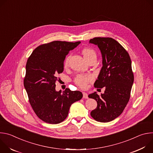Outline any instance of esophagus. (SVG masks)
Instances as JSON below:
<instances>
[{
	"instance_id": "1",
	"label": "esophagus",
	"mask_w": 153,
	"mask_h": 153,
	"mask_svg": "<svg viewBox=\"0 0 153 153\" xmlns=\"http://www.w3.org/2000/svg\"><path fill=\"white\" fill-rule=\"evenodd\" d=\"M83 97L85 99H88V94H87V93L83 92Z\"/></svg>"
}]
</instances>
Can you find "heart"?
I'll use <instances>...</instances> for the list:
<instances>
[{
  "instance_id": "obj_1",
  "label": "heart",
  "mask_w": 153,
  "mask_h": 153,
  "mask_svg": "<svg viewBox=\"0 0 153 153\" xmlns=\"http://www.w3.org/2000/svg\"><path fill=\"white\" fill-rule=\"evenodd\" d=\"M82 53L85 59L86 60L88 61L90 59L96 57V54L95 51L91 48H85L83 49L82 51ZM70 56H68L65 60L64 62V67L67 68L68 65L69 60H70ZM93 77L91 75H83V74H79L76 76V77L74 79V82L76 85H77L79 87L82 88H85L86 87L88 83L93 81Z\"/></svg>"
}]
</instances>
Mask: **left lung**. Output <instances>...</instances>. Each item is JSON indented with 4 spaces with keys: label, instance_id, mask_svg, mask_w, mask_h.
Wrapping results in <instances>:
<instances>
[{
    "label": "left lung",
    "instance_id": "obj_1",
    "mask_svg": "<svg viewBox=\"0 0 153 153\" xmlns=\"http://www.w3.org/2000/svg\"><path fill=\"white\" fill-rule=\"evenodd\" d=\"M90 43L97 45L102 56L103 66L94 87L105 88L100 96L96 92L88 95L97 103L90 114L96 121L108 122L122 113L129 100L134 82L131 60L125 49L113 38L94 37Z\"/></svg>",
    "mask_w": 153,
    "mask_h": 153
}]
</instances>
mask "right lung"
<instances>
[{"label": "right lung", "instance_id": "obj_1", "mask_svg": "<svg viewBox=\"0 0 153 153\" xmlns=\"http://www.w3.org/2000/svg\"><path fill=\"white\" fill-rule=\"evenodd\" d=\"M80 42L53 41L37 47L28 57L26 65L24 87L30 103L37 117L48 123L63 122L71 105L80 100L82 93L66 88L56 91L57 74L63 71L65 57Z\"/></svg>", "mask_w": 153, "mask_h": 153}]
</instances>
